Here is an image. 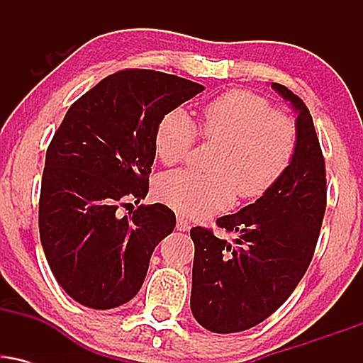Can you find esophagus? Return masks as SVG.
Instances as JSON below:
<instances>
[{
    "label": "esophagus",
    "mask_w": 363,
    "mask_h": 363,
    "mask_svg": "<svg viewBox=\"0 0 363 363\" xmlns=\"http://www.w3.org/2000/svg\"><path fill=\"white\" fill-rule=\"evenodd\" d=\"M176 227H177V230L187 232V230H189V228H191V225H189V222H187V220L184 218V216H177Z\"/></svg>",
    "instance_id": "obj_1"
}]
</instances>
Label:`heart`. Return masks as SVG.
<instances>
[{
	"instance_id": "obj_1",
	"label": "heart",
	"mask_w": 363,
	"mask_h": 363,
	"mask_svg": "<svg viewBox=\"0 0 363 363\" xmlns=\"http://www.w3.org/2000/svg\"><path fill=\"white\" fill-rule=\"evenodd\" d=\"M193 121L184 109L162 116L155 129L157 157L165 165L186 160L196 141ZM199 135L218 143L210 164L211 174L172 170L157 179V196L174 210L205 216L242 199L259 198L280 181L297 150L294 119L261 95L230 90L215 97L199 114Z\"/></svg>"
}]
</instances>
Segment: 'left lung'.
Instances as JSON below:
<instances>
[{
  "mask_svg": "<svg viewBox=\"0 0 363 363\" xmlns=\"http://www.w3.org/2000/svg\"><path fill=\"white\" fill-rule=\"evenodd\" d=\"M272 89L297 114V150L268 193L216 220L234 242L191 228V312L208 331L239 333L273 314L309 268L326 211V167L309 109L280 83Z\"/></svg>",
  "mask_w": 363,
  "mask_h": 363,
  "instance_id": "8db88e82",
  "label": "left lung"
}]
</instances>
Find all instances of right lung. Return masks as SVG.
Masks as SVG:
<instances>
[{
  "instance_id": "obj_1",
  "label": "right lung",
  "mask_w": 363,
  "mask_h": 363,
  "mask_svg": "<svg viewBox=\"0 0 363 363\" xmlns=\"http://www.w3.org/2000/svg\"><path fill=\"white\" fill-rule=\"evenodd\" d=\"M203 90L176 74L124 69L66 112L45 153L39 230L54 278L73 301L106 311L140 291L176 215L160 203L140 205L129 216L118 208L148 193L162 116Z\"/></svg>"
}]
</instances>
